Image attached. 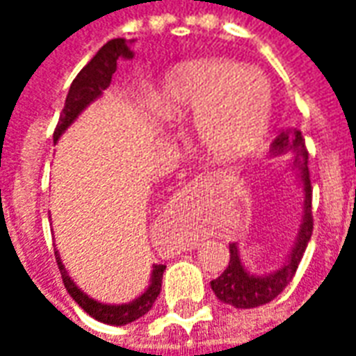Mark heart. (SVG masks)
Listing matches in <instances>:
<instances>
[{
	"instance_id": "heart-1",
	"label": "heart",
	"mask_w": 356,
	"mask_h": 356,
	"mask_svg": "<svg viewBox=\"0 0 356 356\" xmlns=\"http://www.w3.org/2000/svg\"><path fill=\"white\" fill-rule=\"evenodd\" d=\"M156 114L170 122L194 120V135L213 158L252 152L270 124V89L252 68L206 58L175 66L152 95Z\"/></svg>"
}]
</instances>
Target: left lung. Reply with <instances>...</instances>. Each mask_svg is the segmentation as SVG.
<instances>
[{
    "mask_svg": "<svg viewBox=\"0 0 356 356\" xmlns=\"http://www.w3.org/2000/svg\"><path fill=\"white\" fill-rule=\"evenodd\" d=\"M291 152V168L298 171L301 179V186L305 193V202H303V217L299 225L298 238L293 242L288 259L282 263V267L276 268L268 275L257 276L250 275L246 267L240 261L238 246L232 242L231 259L221 276L211 280V290L217 296L219 301L227 305L236 307V309H254L261 307L284 291V288L291 282L299 267V261L305 254L307 244L313 234V211H311V200H313V188H311V179H309V152L305 148V139L299 129L291 127L282 131L270 145V156H280Z\"/></svg>",
    "mask_w": 356,
    "mask_h": 356,
    "instance_id": "8db88e82",
    "label": "left lung"
}]
</instances>
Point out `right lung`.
<instances>
[{
    "mask_svg": "<svg viewBox=\"0 0 356 356\" xmlns=\"http://www.w3.org/2000/svg\"><path fill=\"white\" fill-rule=\"evenodd\" d=\"M131 43V42H129ZM129 43L125 42L124 38H116V40H110L108 43H104L101 49L97 51L88 65L83 66L80 74L76 76V80L72 81V86L68 89L66 95L65 108L60 112L58 118V124L53 133V140L57 143L60 139V135L74 124V120L80 116L83 110L88 108L89 104L99 99L102 91L108 88L110 81H112V74L116 72L118 60L120 58H133V51L129 47ZM55 259H57L58 270L63 275V282L68 293L72 296V299L78 305L89 314L93 316L95 321L104 322V324H114V326H124L129 322L137 321L140 316L152 309L156 298L160 296L162 290V276L165 270V265H154L152 268V276H150V284L145 290V293H140L139 298L133 299L129 303L124 305H106V303H99L93 298H89L88 293L74 284V280L66 273L65 265L60 261V255L55 252Z\"/></svg>",
    "mask_w": 356,
    "mask_h": 356,
    "instance_id": "1",
    "label": "right lung"
}]
</instances>
